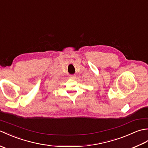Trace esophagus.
<instances>
[{"label": "esophagus", "mask_w": 148, "mask_h": 148, "mask_svg": "<svg viewBox=\"0 0 148 148\" xmlns=\"http://www.w3.org/2000/svg\"><path fill=\"white\" fill-rule=\"evenodd\" d=\"M69 77H70V78H71V79H74V78L76 77V76H74V75H70Z\"/></svg>", "instance_id": "1"}]
</instances>
